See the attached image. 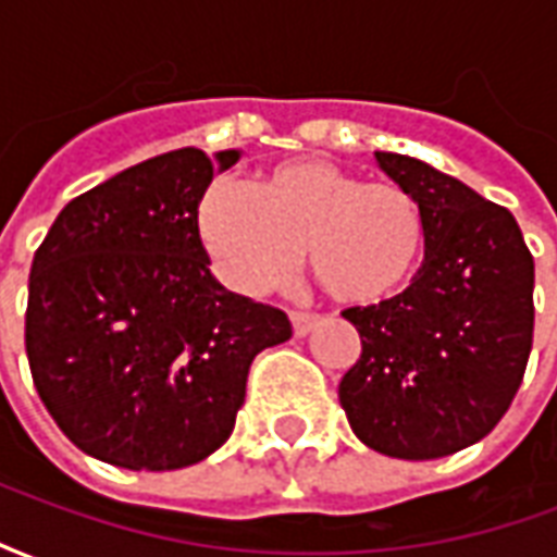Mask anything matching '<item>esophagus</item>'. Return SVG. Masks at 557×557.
Segmentation results:
<instances>
[{"mask_svg":"<svg viewBox=\"0 0 557 557\" xmlns=\"http://www.w3.org/2000/svg\"><path fill=\"white\" fill-rule=\"evenodd\" d=\"M315 325V315L313 313H301V310H295L292 313V327H295V334L298 337H304V334H310Z\"/></svg>","mask_w":557,"mask_h":557,"instance_id":"obj_1","label":"esophagus"}]
</instances>
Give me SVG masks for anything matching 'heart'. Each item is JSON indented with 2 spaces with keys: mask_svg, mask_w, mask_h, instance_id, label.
I'll return each mask as SVG.
<instances>
[{
  "mask_svg": "<svg viewBox=\"0 0 557 557\" xmlns=\"http://www.w3.org/2000/svg\"><path fill=\"white\" fill-rule=\"evenodd\" d=\"M196 226L235 292L277 289L307 253L315 283L349 307H373L406 289L426 244V218L411 190L363 182L319 158L280 163L253 187L214 178Z\"/></svg>",
  "mask_w": 557,
  "mask_h": 557,
  "instance_id": "1",
  "label": "heart"
}]
</instances>
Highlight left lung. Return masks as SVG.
I'll return each instance as SVG.
<instances>
[{
  "label": "left lung",
  "mask_w": 557,
  "mask_h": 557,
  "mask_svg": "<svg viewBox=\"0 0 557 557\" xmlns=\"http://www.w3.org/2000/svg\"><path fill=\"white\" fill-rule=\"evenodd\" d=\"M426 218L411 286L346 319L361 358L339 406L367 447L438 459L480 442L510 409L534 339V256L507 208L423 160L375 151Z\"/></svg>",
  "instance_id": "left-lung-1"
}]
</instances>
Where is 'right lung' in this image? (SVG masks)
<instances>
[{
    "mask_svg": "<svg viewBox=\"0 0 557 557\" xmlns=\"http://www.w3.org/2000/svg\"><path fill=\"white\" fill-rule=\"evenodd\" d=\"M238 158L143 160L71 199L35 250L32 382L83 454L131 471L206 459L232 435L256 355L292 337L283 310L208 271L196 208Z\"/></svg>",
    "mask_w": 557,
    "mask_h": 557,
    "instance_id": "add662e5",
    "label": "right lung"
}]
</instances>
